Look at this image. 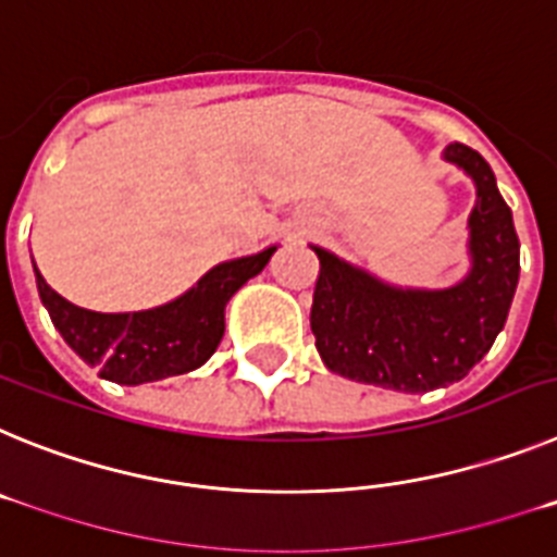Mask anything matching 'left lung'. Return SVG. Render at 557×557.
I'll use <instances>...</instances> for the list:
<instances>
[{
    "instance_id": "1",
    "label": "left lung",
    "mask_w": 557,
    "mask_h": 557,
    "mask_svg": "<svg viewBox=\"0 0 557 557\" xmlns=\"http://www.w3.org/2000/svg\"><path fill=\"white\" fill-rule=\"evenodd\" d=\"M444 159L476 189L469 214V273L449 287H401L309 245L321 259L314 284V346L339 376L398 393H426L469 376L508 321L519 284V236L494 170L471 147Z\"/></svg>"
}]
</instances>
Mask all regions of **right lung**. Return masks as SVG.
<instances>
[{
  "mask_svg": "<svg viewBox=\"0 0 557 557\" xmlns=\"http://www.w3.org/2000/svg\"><path fill=\"white\" fill-rule=\"evenodd\" d=\"M278 245L220 262L184 295L141 312H91L75 307L44 282L38 295L69 348L116 385H145L200 368L218 351L225 332V304L264 270Z\"/></svg>",
  "mask_w": 557,
  "mask_h": 557,
  "instance_id": "add662e5",
  "label": "right lung"
}]
</instances>
